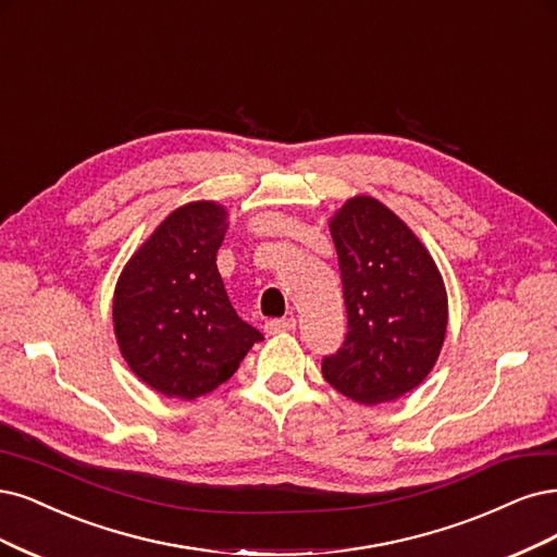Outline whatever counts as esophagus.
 Here are the masks:
<instances>
[{"label":"esophagus","instance_id":"esophagus-1","mask_svg":"<svg viewBox=\"0 0 557 557\" xmlns=\"http://www.w3.org/2000/svg\"><path fill=\"white\" fill-rule=\"evenodd\" d=\"M297 327V320L295 318H281V320H270L264 324V332L267 334H285V332H293Z\"/></svg>","mask_w":557,"mask_h":557}]
</instances>
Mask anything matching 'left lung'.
Here are the masks:
<instances>
[{
	"instance_id": "8db88e82",
	"label": "left lung",
	"mask_w": 557,
	"mask_h": 557,
	"mask_svg": "<svg viewBox=\"0 0 557 557\" xmlns=\"http://www.w3.org/2000/svg\"><path fill=\"white\" fill-rule=\"evenodd\" d=\"M343 278L348 336L322 375L359 406L412 392L443 350L449 304L433 256L392 209L352 196L330 219Z\"/></svg>"
}]
</instances>
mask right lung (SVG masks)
<instances>
[{
  "instance_id": "add662e5",
  "label": "right lung",
  "mask_w": 557,
  "mask_h": 557,
  "mask_svg": "<svg viewBox=\"0 0 557 557\" xmlns=\"http://www.w3.org/2000/svg\"><path fill=\"white\" fill-rule=\"evenodd\" d=\"M227 225L216 200L177 207L133 251L114 285L120 352L136 377L168 398L214 392L262 341L233 309L219 274Z\"/></svg>"
}]
</instances>
